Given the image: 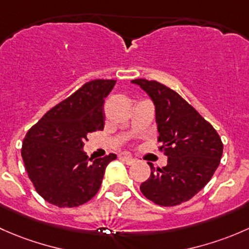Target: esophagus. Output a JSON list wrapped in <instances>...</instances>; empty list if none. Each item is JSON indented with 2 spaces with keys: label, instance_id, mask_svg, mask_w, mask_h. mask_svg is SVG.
Instances as JSON below:
<instances>
[{
  "label": "esophagus",
  "instance_id": "obj_1",
  "mask_svg": "<svg viewBox=\"0 0 249 249\" xmlns=\"http://www.w3.org/2000/svg\"><path fill=\"white\" fill-rule=\"evenodd\" d=\"M120 157H121L122 160H124L127 164H133L135 162L134 158H133L132 156H129V155H124H124H120Z\"/></svg>",
  "mask_w": 249,
  "mask_h": 249
}]
</instances>
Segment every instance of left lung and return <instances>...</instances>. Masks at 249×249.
Here are the masks:
<instances>
[{
    "mask_svg": "<svg viewBox=\"0 0 249 249\" xmlns=\"http://www.w3.org/2000/svg\"><path fill=\"white\" fill-rule=\"evenodd\" d=\"M156 107L160 151L168 164L156 169L148 163L151 175L140 186L148 200L160 206H176L188 201L218 168L223 142L212 124L188 102L168 86L156 80L135 79Z\"/></svg>",
    "mask_w": 249,
    "mask_h": 249,
    "instance_id": "1",
    "label": "left lung"
}]
</instances>
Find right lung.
Listing matches in <instances>:
<instances>
[{"label": "right lung", "mask_w": 249, "mask_h": 249, "mask_svg": "<svg viewBox=\"0 0 249 249\" xmlns=\"http://www.w3.org/2000/svg\"><path fill=\"white\" fill-rule=\"evenodd\" d=\"M116 80L96 79L50 109L22 142L25 169L37 193L58 207H76L101 188L115 153L92 160L83 147L89 133L104 128V99Z\"/></svg>", "instance_id": "1"}]
</instances>
